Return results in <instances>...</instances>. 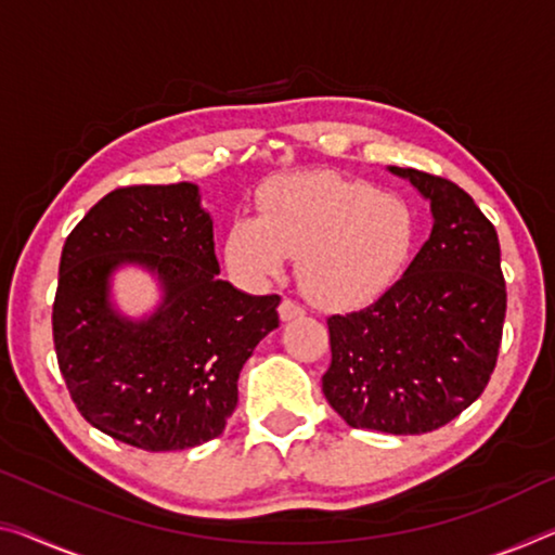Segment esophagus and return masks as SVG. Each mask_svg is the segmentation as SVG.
<instances>
[{
  "instance_id": "34e87169",
  "label": "esophagus",
  "mask_w": 555,
  "mask_h": 555,
  "mask_svg": "<svg viewBox=\"0 0 555 555\" xmlns=\"http://www.w3.org/2000/svg\"><path fill=\"white\" fill-rule=\"evenodd\" d=\"M302 314H305V310L297 302H293V300L280 302V320H283V322L297 320V318H302Z\"/></svg>"
}]
</instances>
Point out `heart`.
<instances>
[{
	"instance_id": "1",
	"label": "heart",
	"mask_w": 555,
	"mask_h": 555,
	"mask_svg": "<svg viewBox=\"0 0 555 555\" xmlns=\"http://www.w3.org/2000/svg\"><path fill=\"white\" fill-rule=\"evenodd\" d=\"M414 216L395 193L332 170L280 176L260 195L258 218L225 233V262L250 285L283 278L297 258L305 295L325 310L377 300L402 275L414 245Z\"/></svg>"
}]
</instances>
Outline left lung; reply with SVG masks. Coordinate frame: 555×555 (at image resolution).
Listing matches in <instances>:
<instances>
[{"label":"left lung","mask_w":555,"mask_h":555,"mask_svg":"<svg viewBox=\"0 0 555 555\" xmlns=\"http://www.w3.org/2000/svg\"><path fill=\"white\" fill-rule=\"evenodd\" d=\"M429 203L431 233L377 302L327 320L330 406L385 434L439 429L476 402L496 366L506 314L499 235L447 178L387 166Z\"/></svg>","instance_id":"1"}]
</instances>
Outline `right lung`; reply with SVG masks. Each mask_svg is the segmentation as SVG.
<instances>
[{"mask_svg": "<svg viewBox=\"0 0 555 555\" xmlns=\"http://www.w3.org/2000/svg\"><path fill=\"white\" fill-rule=\"evenodd\" d=\"M195 183L131 185L101 198L66 237L54 300L59 370L83 420L146 451L193 449L223 434L237 377L280 325L278 295L228 280ZM157 283L143 315L120 310L118 271Z\"/></svg>", "mask_w": 555, "mask_h": 555, "instance_id": "right-lung-1", "label": "right lung"}]
</instances>
